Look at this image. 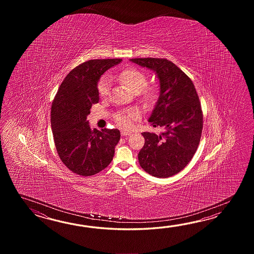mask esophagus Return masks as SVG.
Here are the masks:
<instances>
[{"mask_svg":"<svg viewBox=\"0 0 254 254\" xmlns=\"http://www.w3.org/2000/svg\"><path fill=\"white\" fill-rule=\"evenodd\" d=\"M122 136H129V135L131 134V132H129V131H126V130H122Z\"/></svg>","mask_w":254,"mask_h":254,"instance_id":"obj_1","label":"esophagus"}]
</instances>
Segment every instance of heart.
<instances>
[{
    "label": "heart",
    "instance_id": "heart-1",
    "mask_svg": "<svg viewBox=\"0 0 254 254\" xmlns=\"http://www.w3.org/2000/svg\"><path fill=\"white\" fill-rule=\"evenodd\" d=\"M120 80L125 82L131 91L141 92L143 97L148 101H151L156 96V89L147 85V76L142 70L134 67H129L122 70L119 73ZM111 79L108 75L103 76L98 82V92L101 97H106L110 92ZM139 118V113L136 110H127L115 116L117 125L125 129H129L134 125L135 122Z\"/></svg>",
    "mask_w": 254,
    "mask_h": 254
}]
</instances>
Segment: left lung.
<instances>
[{"mask_svg": "<svg viewBox=\"0 0 254 254\" xmlns=\"http://www.w3.org/2000/svg\"><path fill=\"white\" fill-rule=\"evenodd\" d=\"M130 61L154 70L161 89L149 122L162 131L141 133L145 142L138 154L140 167L154 177H171L186 167L200 143L203 114L199 96L189 76L173 62L163 58Z\"/></svg>", "mask_w": 254, "mask_h": 254, "instance_id": "8db88e82", "label": "left lung"}]
</instances>
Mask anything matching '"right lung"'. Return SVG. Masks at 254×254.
Listing matches in <instances>:
<instances>
[{"label":"right lung","mask_w":254,"mask_h":254,"mask_svg":"<svg viewBox=\"0 0 254 254\" xmlns=\"http://www.w3.org/2000/svg\"><path fill=\"white\" fill-rule=\"evenodd\" d=\"M122 59L87 61L65 77L52 104L51 125L61 161L72 173L92 176L108 166L121 133L117 129H91L87 116L99 102L97 82Z\"/></svg>","instance_id":"1"}]
</instances>
